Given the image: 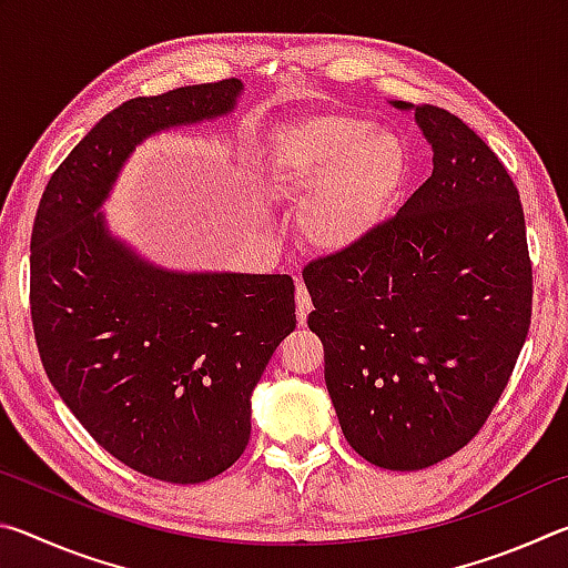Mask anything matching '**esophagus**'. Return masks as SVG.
Masks as SVG:
<instances>
[{
    "instance_id": "esophagus-1",
    "label": "esophagus",
    "mask_w": 568,
    "mask_h": 568,
    "mask_svg": "<svg viewBox=\"0 0 568 568\" xmlns=\"http://www.w3.org/2000/svg\"><path fill=\"white\" fill-rule=\"evenodd\" d=\"M295 311H297V323L305 325L307 313L313 311V301H311V293H307V287L301 283H297V291H295Z\"/></svg>"
}]
</instances>
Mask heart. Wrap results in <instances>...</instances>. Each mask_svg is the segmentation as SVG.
<instances>
[{"instance_id":"b5f03b06","label":"heart","mask_w":568,"mask_h":568,"mask_svg":"<svg viewBox=\"0 0 568 568\" xmlns=\"http://www.w3.org/2000/svg\"><path fill=\"white\" fill-rule=\"evenodd\" d=\"M403 178L406 150L393 132L345 114H307L267 134L257 185L271 200L301 203L307 247L341 253L381 223Z\"/></svg>"}]
</instances>
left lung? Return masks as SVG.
Returning <instances> with one entry per match:
<instances>
[{
    "instance_id": "left-lung-1",
    "label": "left lung",
    "mask_w": 568,
    "mask_h": 568,
    "mask_svg": "<svg viewBox=\"0 0 568 568\" xmlns=\"http://www.w3.org/2000/svg\"><path fill=\"white\" fill-rule=\"evenodd\" d=\"M416 112L434 172L358 245L307 263L325 386L373 466L428 468L474 438L531 325L524 207L504 162L464 120Z\"/></svg>"
}]
</instances>
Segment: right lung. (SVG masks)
I'll return each mask as SVG.
<instances>
[{
	"label": "right lung",
	"instance_id": "obj_1",
	"mask_svg": "<svg viewBox=\"0 0 568 568\" xmlns=\"http://www.w3.org/2000/svg\"><path fill=\"white\" fill-rule=\"evenodd\" d=\"M243 82L122 102L47 182L32 225L30 305L52 386L124 466L200 484L243 456L250 396L295 331L287 275L175 273L112 237L98 210L150 134L233 112Z\"/></svg>",
	"mask_w": 568,
	"mask_h": 568
}]
</instances>
